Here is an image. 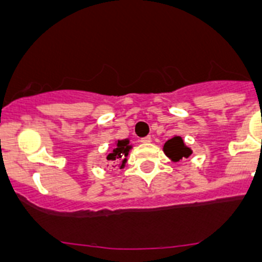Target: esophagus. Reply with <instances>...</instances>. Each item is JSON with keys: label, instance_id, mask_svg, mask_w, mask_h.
<instances>
[{"label": "esophagus", "instance_id": "34e87169", "mask_svg": "<svg viewBox=\"0 0 262 262\" xmlns=\"http://www.w3.org/2000/svg\"><path fill=\"white\" fill-rule=\"evenodd\" d=\"M141 142H142V143H150L151 142V137L150 136L143 137V138H141Z\"/></svg>", "mask_w": 262, "mask_h": 262}]
</instances>
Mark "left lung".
Returning <instances> with one entry per match:
<instances>
[{
	"instance_id": "left-lung-1",
	"label": "left lung",
	"mask_w": 262,
	"mask_h": 262,
	"mask_svg": "<svg viewBox=\"0 0 262 262\" xmlns=\"http://www.w3.org/2000/svg\"><path fill=\"white\" fill-rule=\"evenodd\" d=\"M163 150H164L165 155L173 161H180L182 160L183 158H189L192 152V151L183 143V139L178 136L168 139L167 142L164 143V148H163Z\"/></svg>"
}]
</instances>
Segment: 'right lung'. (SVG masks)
I'll list each match as a JSON object with an SVG mask.
<instances>
[{
  "instance_id": "add662e5",
  "label": "right lung",
  "mask_w": 262,
  "mask_h": 262,
  "mask_svg": "<svg viewBox=\"0 0 262 262\" xmlns=\"http://www.w3.org/2000/svg\"><path fill=\"white\" fill-rule=\"evenodd\" d=\"M132 146L129 145V139H123V141H117L116 147L107 155V160H111L115 165L112 167H119L120 169L125 167L126 156H128L129 150Z\"/></svg>"
}]
</instances>
